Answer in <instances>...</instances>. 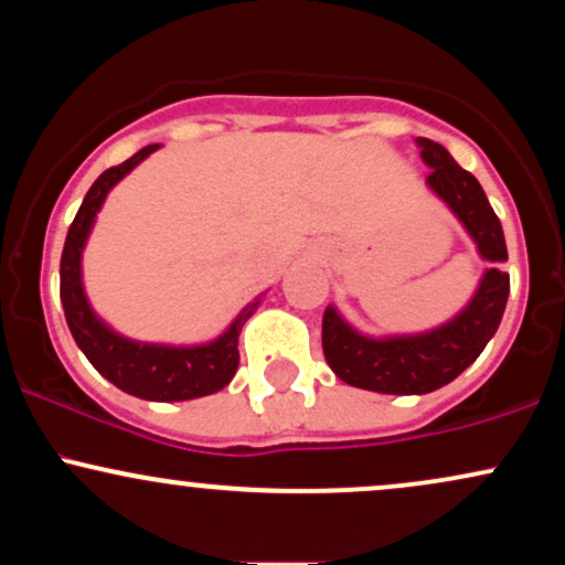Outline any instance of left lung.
<instances>
[{
  "instance_id": "left-lung-1",
  "label": "left lung",
  "mask_w": 565,
  "mask_h": 565,
  "mask_svg": "<svg viewBox=\"0 0 565 565\" xmlns=\"http://www.w3.org/2000/svg\"><path fill=\"white\" fill-rule=\"evenodd\" d=\"M417 146L430 167L427 185L465 225L478 255L491 268H486L472 300L451 321L423 334L374 340L355 332L332 305L323 310L321 342L332 372L348 385L387 395H423L457 380L494 337L510 295V276L499 268V263L508 260L502 223L481 183L440 142L417 138Z\"/></svg>"
}]
</instances>
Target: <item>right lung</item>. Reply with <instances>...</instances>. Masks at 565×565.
Masks as SVG:
<instances>
[{
  "label": "right lung",
  "instance_id": "right-lung-1",
  "mask_svg": "<svg viewBox=\"0 0 565 565\" xmlns=\"http://www.w3.org/2000/svg\"><path fill=\"white\" fill-rule=\"evenodd\" d=\"M157 148L159 146L140 148L135 157L103 172L87 191L68 228L66 246H63L61 302L76 345L103 377L129 395L170 404V401L201 398V395L217 393L228 385L238 369V334L260 300L246 305L217 340L191 348L148 345V342L127 340V337L116 334L111 327H106L89 308L82 284V249L95 225V215L100 212L108 191Z\"/></svg>",
  "mask_w": 565,
  "mask_h": 565
}]
</instances>
